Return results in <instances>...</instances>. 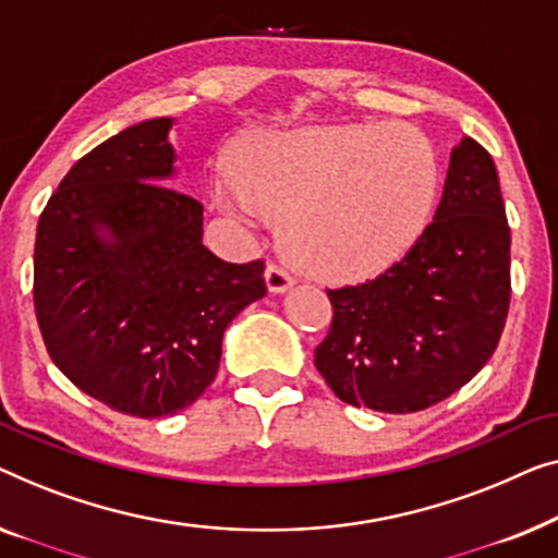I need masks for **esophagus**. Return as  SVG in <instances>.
<instances>
[{
	"label": "esophagus",
	"mask_w": 558,
	"mask_h": 558,
	"mask_svg": "<svg viewBox=\"0 0 558 558\" xmlns=\"http://www.w3.org/2000/svg\"><path fill=\"white\" fill-rule=\"evenodd\" d=\"M265 282H268V290L270 293H286L288 288H293V278L288 276L286 270L280 268V265H268V268H265Z\"/></svg>",
	"instance_id": "obj_1"
}]
</instances>
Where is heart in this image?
<instances>
[{
  "mask_svg": "<svg viewBox=\"0 0 558 558\" xmlns=\"http://www.w3.org/2000/svg\"><path fill=\"white\" fill-rule=\"evenodd\" d=\"M439 169L420 131L397 123L270 131L211 182L227 215L286 219L282 245L326 282L372 280L412 253L435 215Z\"/></svg>",
  "mask_w": 558,
  "mask_h": 558,
  "instance_id": "obj_1",
  "label": "heart"
}]
</instances>
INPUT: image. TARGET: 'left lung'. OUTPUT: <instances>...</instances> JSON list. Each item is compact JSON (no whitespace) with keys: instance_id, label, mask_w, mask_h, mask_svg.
<instances>
[{"instance_id":"left-lung-1","label":"left lung","mask_w":558,"mask_h":558,"mask_svg":"<svg viewBox=\"0 0 558 558\" xmlns=\"http://www.w3.org/2000/svg\"><path fill=\"white\" fill-rule=\"evenodd\" d=\"M328 298L316 368L341 402L407 414L465 387L496 351L511 303V230L490 154L462 138L412 253Z\"/></svg>"}]
</instances>
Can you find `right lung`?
I'll use <instances>...</instances> for the list:
<instances>
[{
    "label": "right lung",
    "mask_w": 558,
    "mask_h": 558,
    "mask_svg": "<svg viewBox=\"0 0 558 558\" xmlns=\"http://www.w3.org/2000/svg\"><path fill=\"white\" fill-rule=\"evenodd\" d=\"M174 119L129 125L85 154L47 202L35 313L77 389L131 417H169L215 381L225 328L265 295L263 260H219L204 207L169 190Z\"/></svg>",
    "instance_id": "1"
}]
</instances>
